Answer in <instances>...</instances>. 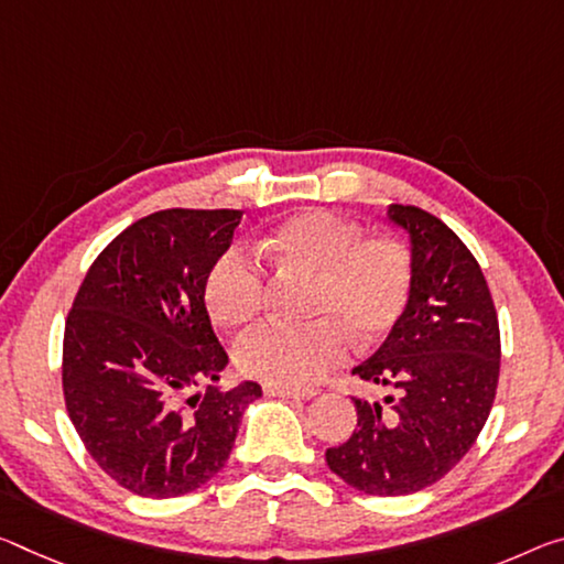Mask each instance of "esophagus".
I'll list each match as a JSON object with an SVG mask.
<instances>
[{
    "instance_id": "34e87169",
    "label": "esophagus",
    "mask_w": 564,
    "mask_h": 564,
    "mask_svg": "<svg viewBox=\"0 0 564 564\" xmlns=\"http://www.w3.org/2000/svg\"><path fill=\"white\" fill-rule=\"evenodd\" d=\"M265 397H283V399H314L318 391L316 389H291V387H279V383H263Z\"/></svg>"
}]
</instances>
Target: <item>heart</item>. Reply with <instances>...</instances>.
<instances>
[{"label":"heart","mask_w":564,"mask_h":564,"mask_svg":"<svg viewBox=\"0 0 564 564\" xmlns=\"http://www.w3.org/2000/svg\"><path fill=\"white\" fill-rule=\"evenodd\" d=\"M261 253L285 271L314 275L308 324L271 321L236 346L248 377L279 387H311L341 364L356 344L369 346L394 328L411 299L414 263L409 248L389 236H366L354 220L330 210H303L265 234ZM205 303L223 326H243L265 306V268L248 248L234 246L205 275Z\"/></svg>","instance_id":"b5f03b06"}]
</instances>
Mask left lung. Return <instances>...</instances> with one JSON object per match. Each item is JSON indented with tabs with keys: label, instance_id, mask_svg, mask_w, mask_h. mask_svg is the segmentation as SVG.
<instances>
[{
	"label": "left lung",
	"instance_id": "1",
	"mask_svg": "<svg viewBox=\"0 0 564 564\" xmlns=\"http://www.w3.org/2000/svg\"><path fill=\"white\" fill-rule=\"evenodd\" d=\"M411 238L409 306L354 373L389 387L379 401L354 399L356 429L326 449L348 487L377 497L414 495L457 467L495 404L499 321L485 273L449 226L416 205H391Z\"/></svg>",
	"mask_w": 564,
	"mask_h": 564
}]
</instances>
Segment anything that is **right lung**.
I'll list each match as a JSON object with an SVG mask.
<instances>
[{"label": "right lung", "mask_w": 564, "mask_h": 564, "mask_svg": "<svg viewBox=\"0 0 564 564\" xmlns=\"http://www.w3.org/2000/svg\"><path fill=\"white\" fill-rule=\"evenodd\" d=\"M240 216L170 208L135 220L95 258L67 314V414L97 467L132 495L181 497L216 477L263 394L256 381L216 383L228 354L203 293Z\"/></svg>", "instance_id": "1"}]
</instances>
